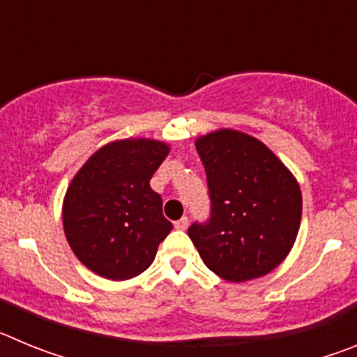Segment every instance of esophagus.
Here are the masks:
<instances>
[{
	"label": "esophagus",
	"instance_id": "obj_1",
	"mask_svg": "<svg viewBox=\"0 0 357 357\" xmlns=\"http://www.w3.org/2000/svg\"><path fill=\"white\" fill-rule=\"evenodd\" d=\"M188 225H189L188 216L181 218V220H176V222H175V229H178V230H185V229H188Z\"/></svg>",
	"mask_w": 357,
	"mask_h": 357
}]
</instances>
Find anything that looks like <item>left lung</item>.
Instances as JSON below:
<instances>
[{"mask_svg":"<svg viewBox=\"0 0 357 357\" xmlns=\"http://www.w3.org/2000/svg\"><path fill=\"white\" fill-rule=\"evenodd\" d=\"M211 213L188 234L206 266L230 282L257 279L284 261L302 216L295 176L252 135L218 130L197 139Z\"/></svg>","mask_w":357,"mask_h":357,"instance_id":"1","label":"left lung"}]
</instances>
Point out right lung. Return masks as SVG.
<instances>
[{"label": "right lung", "mask_w": 357, "mask_h": 357, "mask_svg": "<svg viewBox=\"0 0 357 357\" xmlns=\"http://www.w3.org/2000/svg\"><path fill=\"white\" fill-rule=\"evenodd\" d=\"M169 148L151 139L110 143L75 175L64 198V232L82 264L110 280L139 275L173 225L150 178Z\"/></svg>", "instance_id": "1"}]
</instances>
